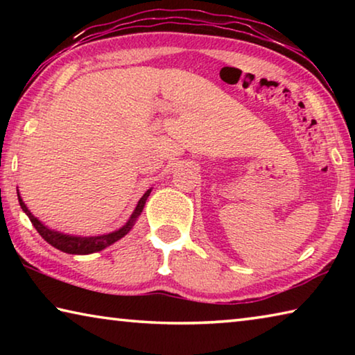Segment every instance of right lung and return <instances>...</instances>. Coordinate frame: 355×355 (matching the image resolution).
I'll return each instance as SVG.
<instances>
[{"label":"right lung","mask_w":355,"mask_h":355,"mask_svg":"<svg viewBox=\"0 0 355 355\" xmlns=\"http://www.w3.org/2000/svg\"><path fill=\"white\" fill-rule=\"evenodd\" d=\"M150 192H152V189H148L146 194L141 197V200L137 202V207L135 209V213L131 214V218L127 222V225L119 228L117 232L107 233V235H103V236H92V238L69 236V235H62V233L51 230V228H48V227L42 224V222L37 218H34L31 211H29V209L26 208L25 203H23L20 194H19V202H20L21 209L26 213V216L29 218V220H31V224L34 225L35 230L40 233V236L44 238L48 244H51L53 248L65 252V254L87 255V254H94V252L103 250L105 248H107V245L114 244L116 241H119L120 238H123L125 235H127V233L131 230V227L135 225V220L137 219V216H139L141 211L144 209V205H146V200H147V197L150 196Z\"/></svg>","instance_id":"add662e5"}]
</instances>
